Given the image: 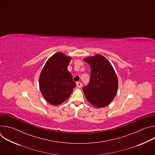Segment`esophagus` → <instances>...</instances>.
Listing matches in <instances>:
<instances>
[{
    "label": "esophagus",
    "instance_id": "obj_1",
    "mask_svg": "<svg viewBox=\"0 0 155 155\" xmlns=\"http://www.w3.org/2000/svg\"><path fill=\"white\" fill-rule=\"evenodd\" d=\"M77 86L78 87H81L82 86L81 83V82H77Z\"/></svg>",
    "mask_w": 155,
    "mask_h": 155
}]
</instances>
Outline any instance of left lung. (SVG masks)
Returning a JSON list of instances; mask_svg holds the SVG:
<instances>
[{
	"mask_svg": "<svg viewBox=\"0 0 155 155\" xmlns=\"http://www.w3.org/2000/svg\"><path fill=\"white\" fill-rule=\"evenodd\" d=\"M91 67L90 83L83 87L87 101L96 108L109 105L115 97L118 80L115 71L104 56L97 54L84 58Z\"/></svg>",
	"mask_w": 155,
	"mask_h": 155,
	"instance_id": "1",
	"label": "left lung"
}]
</instances>
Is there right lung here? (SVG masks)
<instances>
[{"instance_id": "1", "label": "right lung", "mask_w": 155, "mask_h": 155, "mask_svg": "<svg viewBox=\"0 0 155 155\" xmlns=\"http://www.w3.org/2000/svg\"><path fill=\"white\" fill-rule=\"evenodd\" d=\"M71 59L62 52H58L47 60L40 72V90L44 99L52 105L65 102L76 86L68 69Z\"/></svg>"}]
</instances>
